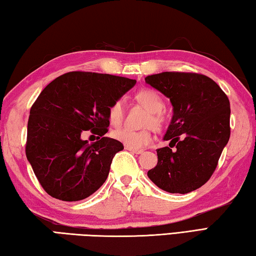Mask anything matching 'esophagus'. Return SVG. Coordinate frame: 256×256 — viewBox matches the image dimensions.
<instances>
[{
  "label": "esophagus",
  "instance_id": "34e87169",
  "mask_svg": "<svg viewBox=\"0 0 256 256\" xmlns=\"http://www.w3.org/2000/svg\"><path fill=\"white\" fill-rule=\"evenodd\" d=\"M124 148H126L127 150L134 152V154H137V155H140V154H142V152H144V150H140V149H132V148L127 147V146H124Z\"/></svg>",
  "mask_w": 256,
  "mask_h": 256
}]
</instances>
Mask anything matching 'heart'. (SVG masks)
I'll use <instances>...</instances> for the list:
<instances>
[{
    "instance_id": "1",
    "label": "heart",
    "mask_w": 256,
    "mask_h": 256,
    "mask_svg": "<svg viewBox=\"0 0 256 256\" xmlns=\"http://www.w3.org/2000/svg\"><path fill=\"white\" fill-rule=\"evenodd\" d=\"M134 98L144 108L148 110L146 118L144 120V127L162 130L167 122L166 114L164 112L165 102L157 91L152 89H144L138 91ZM124 116V102L122 98L114 100L108 107V119L114 126H119L122 122ZM112 137L124 146L132 149H140L148 146L152 142V129L146 128L142 130H132L130 128H119L112 132Z\"/></svg>"
}]
</instances>
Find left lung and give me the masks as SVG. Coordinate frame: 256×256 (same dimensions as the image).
I'll use <instances>...</instances> for the list:
<instances>
[{"mask_svg": "<svg viewBox=\"0 0 256 256\" xmlns=\"http://www.w3.org/2000/svg\"><path fill=\"white\" fill-rule=\"evenodd\" d=\"M144 81L170 98L174 107L164 137L170 147L157 149V166L147 175L162 190L187 194L203 186L218 167L230 134V100L204 74L162 72Z\"/></svg>", "mask_w": 256, "mask_h": 256, "instance_id": "8db88e82", "label": "left lung"}]
</instances>
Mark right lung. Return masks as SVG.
<instances>
[{"instance_id":"add662e5","label":"right lung","mask_w":256,"mask_h":256,"mask_svg":"<svg viewBox=\"0 0 256 256\" xmlns=\"http://www.w3.org/2000/svg\"><path fill=\"white\" fill-rule=\"evenodd\" d=\"M136 84L124 76L72 71L48 84L32 104L26 155L38 182L56 200L76 202L98 190L124 144L104 137L108 107ZM90 130L99 141L88 144Z\"/></svg>"}]
</instances>
